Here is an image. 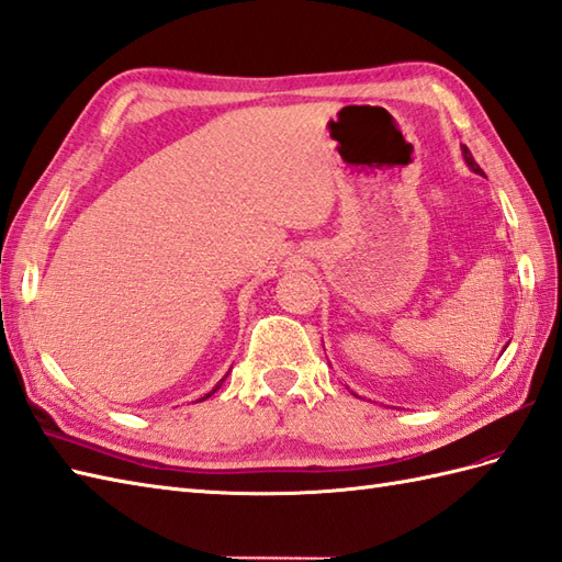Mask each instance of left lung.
I'll use <instances>...</instances> for the list:
<instances>
[{
  "label": "left lung",
  "mask_w": 562,
  "mask_h": 562,
  "mask_svg": "<svg viewBox=\"0 0 562 562\" xmlns=\"http://www.w3.org/2000/svg\"><path fill=\"white\" fill-rule=\"evenodd\" d=\"M462 159H464V164H468V167L474 171V173H482V169H479V164L472 159V155H470V149L462 145Z\"/></svg>",
  "instance_id": "obj_1"
}]
</instances>
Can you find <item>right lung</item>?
<instances>
[{
    "label": "right lung",
    "instance_id": "1",
    "mask_svg": "<svg viewBox=\"0 0 562 562\" xmlns=\"http://www.w3.org/2000/svg\"><path fill=\"white\" fill-rule=\"evenodd\" d=\"M226 376H228V374H226ZM226 376H224V379H226ZM224 379H222V381H218V384H216V386H214V389H212V391H210V393H204V395H202V398H200V401H207V398H210V395H212V393H216V391H218V389H222V384H224ZM200 401H198V403H200Z\"/></svg>",
    "mask_w": 562,
    "mask_h": 562
}]
</instances>
